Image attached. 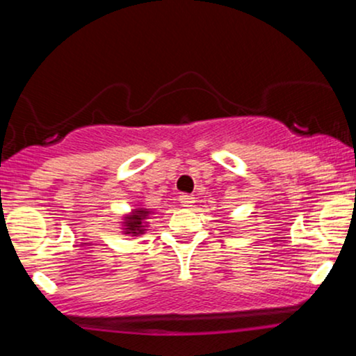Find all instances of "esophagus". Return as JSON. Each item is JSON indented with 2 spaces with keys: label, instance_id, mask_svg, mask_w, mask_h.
Returning <instances> with one entry per match:
<instances>
[{
  "label": "esophagus",
  "instance_id": "1",
  "mask_svg": "<svg viewBox=\"0 0 356 356\" xmlns=\"http://www.w3.org/2000/svg\"><path fill=\"white\" fill-rule=\"evenodd\" d=\"M179 202H181L182 207H186V209H189V207L194 206L195 199L192 197V195H189V194H182L181 197H179Z\"/></svg>",
  "mask_w": 356,
  "mask_h": 356
}]
</instances>
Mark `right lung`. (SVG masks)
<instances>
[{"instance_id":"right-lung-1","label":"right lung","mask_w":356,"mask_h":356,"mask_svg":"<svg viewBox=\"0 0 356 356\" xmlns=\"http://www.w3.org/2000/svg\"><path fill=\"white\" fill-rule=\"evenodd\" d=\"M152 214H154V211L147 209V207H142V206L134 207L129 214L122 216V220H120L122 234L132 236V238L134 236L145 234L147 227H149L147 219H149Z\"/></svg>"}]
</instances>
